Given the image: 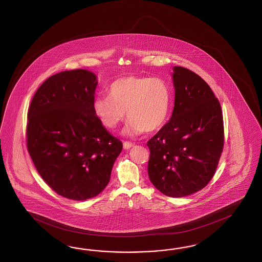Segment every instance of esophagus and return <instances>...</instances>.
Wrapping results in <instances>:
<instances>
[{"instance_id": "obj_1", "label": "esophagus", "mask_w": 262, "mask_h": 262, "mask_svg": "<svg viewBox=\"0 0 262 262\" xmlns=\"http://www.w3.org/2000/svg\"><path fill=\"white\" fill-rule=\"evenodd\" d=\"M133 146H134V144L132 142H128V141H125V142L123 143V147H124L125 150L130 149Z\"/></svg>"}]
</instances>
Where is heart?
I'll use <instances>...</instances> for the list:
<instances>
[{
	"mask_svg": "<svg viewBox=\"0 0 262 262\" xmlns=\"http://www.w3.org/2000/svg\"><path fill=\"white\" fill-rule=\"evenodd\" d=\"M172 103L171 88L163 79L126 76L113 80L107 96L93 103L96 116L103 126L114 129L128 118L125 135L159 130L166 123Z\"/></svg>",
	"mask_w": 262,
	"mask_h": 262,
	"instance_id": "obj_1",
	"label": "heart"
}]
</instances>
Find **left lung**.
<instances>
[{
  "mask_svg": "<svg viewBox=\"0 0 262 262\" xmlns=\"http://www.w3.org/2000/svg\"><path fill=\"white\" fill-rule=\"evenodd\" d=\"M172 116L147 143L148 174L162 194L180 198L203 189L213 178L224 148L221 104L197 74L174 66Z\"/></svg>",
  "mask_w": 262,
  "mask_h": 262,
  "instance_id": "obj_1",
  "label": "left lung"
}]
</instances>
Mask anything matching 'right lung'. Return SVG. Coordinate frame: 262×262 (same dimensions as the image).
<instances>
[{"instance_id":"obj_1","label":"right lung","mask_w":262,"mask_h":262,"mask_svg":"<svg viewBox=\"0 0 262 262\" xmlns=\"http://www.w3.org/2000/svg\"><path fill=\"white\" fill-rule=\"evenodd\" d=\"M97 78L77 69L46 79L28 111L27 147L48 185L64 198L99 195L111 180L123 144L93 110Z\"/></svg>"}]
</instances>
